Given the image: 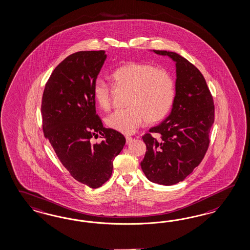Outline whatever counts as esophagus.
I'll list each match as a JSON object with an SVG mask.
<instances>
[{
	"instance_id": "34e87169",
	"label": "esophagus",
	"mask_w": 250,
	"mask_h": 250,
	"mask_svg": "<svg viewBox=\"0 0 250 250\" xmlns=\"http://www.w3.org/2000/svg\"><path fill=\"white\" fill-rule=\"evenodd\" d=\"M132 139H133V138H131V137H128V136H126V137H125V140H126V144H129L130 142L132 141Z\"/></svg>"
}]
</instances>
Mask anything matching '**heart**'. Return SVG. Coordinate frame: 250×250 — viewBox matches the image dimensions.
I'll return each mask as SVG.
<instances>
[{"instance_id": "1", "label": "heart", "mask_w": 250, "mask_h": 250, "mask_svg": "<svg viewBox=\"0 0 250 250\" xmlns=\"http://www.w3.org/2000/svg\"><path fill=\"white\" fill-rule=\"evenodd\" d=\"M112 85L127 89L126 109L112 112L106 118L111 129L133 134L145 121L163 120L171 111L175 99V83L171 74L154 65L129 62L112 71ZM93 97L99 108L111 107V86L98 78L93 85Z\"/></svg>"}]
</instances>
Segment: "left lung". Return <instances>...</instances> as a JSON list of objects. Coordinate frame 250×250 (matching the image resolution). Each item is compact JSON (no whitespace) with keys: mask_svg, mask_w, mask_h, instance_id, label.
<instances>
[{"mask_svg":"<svg viewBox=\"0 0 250 250\" xmlns=\"http://www.w3.org/2000/svg\"><path fill=\"white\" fill-rule=\"evenodd\" d=\"M151 52L175 62V99L165 120L142 137L146 151L140 165L149 181L172 186L184 181L206 154L214 105L206 80L195 65L176 52Z\"/></svg>","mask_w":250,"mask_h":250,"instance_id":"8db88e82","label":"left lung"}]
</instances>
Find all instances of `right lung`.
Wrapping results in <instances>:
<instances>
[{"label": "right lung", "mask_w": 250, "mask_h": 250, "mask_svg": "<svg viewBox=\"0 0 250 250\" xmlns=\"http://www.w3.org/2000/svg\"><path fill=\"white\" fill-rule=\"evenodd\" d=\"M106 58L104 51L69 55L53 70L42 103L45 138L70 174L90 188L109 180L113 160L125 144L96 113L93 85ZM98 132L104 140L92 145L90 138Z\"/></svg>", "instance_id": "obj_1"}]
</instances>
